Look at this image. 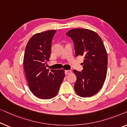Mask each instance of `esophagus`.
I'll return each instance as SVG.
<instances>
[{
  "label": "esophagus",
  "instance_id": "1",
  "mask_svg": "<svg viewBox=\"0 0 127 127\" xmlns=\"http://www.w3.org/2000/svg\"><path fill=\"white\" fill-rule=\"evenodd\" d=\"M72 73V70H66L65 71V73L66 75L70 74V73Z\"/></svg>",
  "mask_w": 127,
  "mask_h": 127
}]
</instances>
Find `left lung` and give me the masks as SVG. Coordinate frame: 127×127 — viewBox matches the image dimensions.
<instances>
[{
  "mask_svg": "<svg viewBox=\"0 0 127 127\" xmlns=\"http://www.w3.org/2000/svg\"><path fill=\"white\" fill-rule=\"evenodd\" d=\"M66 35L74 43L76 57H84L81 72L73 70L77 80L74 88L81 97H90L101 89L106 76L107 55L100 36L87 29H73Z\"/></svg>",
  "mask_w": 127,
  "mask_h": 127,
  "instance_id": "left-lung-1",
  "label": "left lung"
}]
</instances>
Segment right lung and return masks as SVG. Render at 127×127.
Here are the masks:
<instances>
[{
    "label": "right lung",
    "mask_w": 127,
    "mask_h": 127,
    "mask_svg": "<svg viewBox=\"0 0 127 127\" xmlns=\"http://www.w3.org/2000/svg\"><path fill=\"white\" fill-rule=\"evenodd\" d=\"M55 33V30H50L34 34L27 43L24 57L29 87L35 96L44 99L56 96L65 77L63 69L46 68Z\"/></svg>",
    "instance_id": "1"
}]
</instances>
